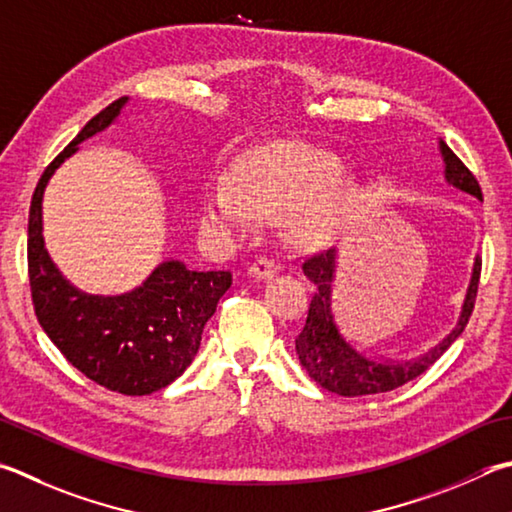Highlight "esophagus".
I'll list each match as a JSON object with an SVG mask.
<instances>
[{
    "label": "esophagus",
    "mask_w": 512,
    "mask_h": 512,
    "mask_svg": "<svg viewBox=\"0 0 512 512\" xmlns=\"http://www.w3.org/2000/svg\"><path fill=\"white\" fill-rule=\"evenodd\" d=\"M277 271H280V266H277L273 259H255L253 264L248 266V275L255 277V280H268V277H273Z\"/></svg>",
    "instance_id": "1"
}]
</instances>
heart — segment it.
Returning a JSON list of instances; mask_svg holds the SVG:
<instances>
[{"label":"heart","instance_id":"b5f03b06","mask_svg":"<svg viewBox=\"0 0 512 512\" xmlns=\"http://www.w3.org/2000/svg\"><path fill=\"white\" fill-rule=\"evenodd\" d=\"M358 185L340 176V161L304 143H271L246 152L232 179L217 176L201 197V226L221 241L253 230L259 217H284L300 246H320L340 230Z\"/></svg>","mask_w":512,"mask_h":512}]
</instances>
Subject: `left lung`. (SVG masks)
<instances>
[{"instance_id": "8db88e82", "label": "left lung", "mask_w": 512, "mask_h": 512, "mask_svg": "<svg viewBox=\"0 0 512 512\" xmlns=\"http://www.w3.org/2000/svg\"><path fill=\"white\" fill-rule=\"evenodd\" d=\"M439 154L443 159V179L452 188L475 199L481 197V188L475 176L463 165L457 154L439 138ZM338 250L331 248L327 253L306 259L302 271L315 284L313 300L309 304L306 324L295 338V351L300 356L302 367L309 371L315 383L340 396H369L380 392H392V389L410 383L416 376H421L427 367H432L439 360L445 349L457 340L470 320V313L475 309V297L481 273V257L477 255L472 262L470 284L463 297L461 313L454 329L443 340L436 342L432 349L410 360H394L378 356L360 342L349 340L340 329V322L333 313V282L338 273Z\"/></svg>"}]
</instances>
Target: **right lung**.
<instances>
[{"label":"right lung","mask_w":512,"mask_h":512,"mask_svg":"<svg viewBox=\"0 0 512 512\" xmlns=\"http://www.w3.org/2000/svg\"><path fill=\"white\" fill-rule=\"evenodd\" d=\"M129 98L102 109L55 156L37 183L29 215V280L40 327L89 380L127 396L167 387L190 367L206 322L230 284V271H192L167 259L141 286L120 295H91L73 286L46 250L42 201L55 170L87 138L105 132Z\"/></svg>","instance_id":"obj_1"}]
</instances>
